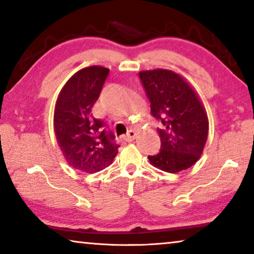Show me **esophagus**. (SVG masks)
Masks as SVG:
<instances>
[{
  "instance_id": "obj_1",
  "label": "esophagus",
  "mask_w": 254,
  "mask_h": 254,
  "mask_svg": "<svg viewBox=\"0 0 254 254\" xmlns=\"http://www.w3.org/2000/svg\"><path fill=\"white\" fill-rule=\"evenodd\" d=\"M135 135H136V133H135V131H134V130H128L127 134L124 135L123 137H124V140L127 141V142H131V141L134 140Z\"/></svg>"
}]
</instances>
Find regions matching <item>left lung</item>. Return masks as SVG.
I'll return each mask as SVG.
<instances>
[{
  "instance_id": "obj_1",
  "label": "left lung",
  "mask_w": 254,
  "mask_h": 254,
  "mask_svg": "<svg viewBox=\"0 0 254 254\" xmlns=\"http://www.w3.org/2000/svg\"><path fill=\"white\" fill-rule=\"evenodd\" d=\"M150 101L151 115L161 123L157 128L161 148L148 156L167 173L188 169L200 158L208 135V119L198 96L182 76L167 69L139 72Z\"/></svg>"
}]
</instances>
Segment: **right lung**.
I'll return each instance as SVG.
<instances>
[{
  "label": "right lung",
  "mask_w": 254,
  "mask_h": 254,
  "mask_svg": "<svg viewBox=\"0 0 254 254\" xmlns=\"http://www.w3.org/2000/svg\"><path fill=\"white\" fill-rule=\"evenodd\" d=\"M110 69L101 66L77 71L60 92L54 114L56 139L68 165L85 173H96L111 165L120 145L105 122L92 109Z\"/></svg>",
  "instance_id": "add662e5"
}]
</instances>
